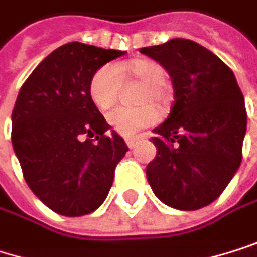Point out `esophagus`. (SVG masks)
<instances>
[{"instance_id": "obj_1", "label": "esophagus", "mask_w": 257, "mask_h": 257, "mask_svg": "<svg viewBox=\"0 0 257 257\" xmlns=\"http://www.w3.org/2000/svg\"><path fill=\"white\" fill-rule=\"evenodd\" d=\"M124 143L127 145V148H131V149H133V148L137 145V140H136V139H124Z\"/></svg>"}]
</instances>
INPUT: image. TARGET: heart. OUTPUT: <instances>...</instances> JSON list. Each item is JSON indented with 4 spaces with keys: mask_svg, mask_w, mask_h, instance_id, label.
<instances>
[{
    "mask_svg": "<svg viewBox=\"0 0 257 257\" xmlns=\"http://www.w3.org/2000/svg\"><path fill=\"white\" fill-rule=\"evenodd\" d=\"M131 74L143 85L142 102L161 100V86L166 83L168 73L154 61H137L130 65ZM121 88V74L117 65L108 64L99 68L89 82L91 100L100 111H108L118 97ZM160 118V109L155 105H143L140 108L117 106L108 114V123L114 131L123 137H136L143 127L154 124Z\"/></svg>",
    "mask_w": 257,
    "mask_h": 257,
    "instance_id": "obj_1",
    "label": "heart"
}]
</instances>
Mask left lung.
<instances>
[{
    "instance_id": "8db88e82",
    "label": "left lung",
    "mask_w": 257,
    "mask_h": 257,
    "mask_svg": "<svg viewBox=\"0 0 257 257\" xmlns=\"http://www.w3.org/2000/svg\"><path fill=\"white\" fill-rule=\"evenodd\" d=\"M171 74L174 105L155 127L157 157L146 177L160 201L178 210L209 206L242 161L247 130L244 96L233 71L190 39L143 47Z\"/></svg>"
}]
</instances>
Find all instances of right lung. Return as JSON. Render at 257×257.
<instances>
[{"instance_id":"right-lung-1","label":"right lung","mask_w":257,"mask_h":257,"mask_svg":"<svg viewBox=\"0 0 257 257\" xmlns=\"http://www.w3.org/2000/svg\"><path fill=\"white\" fill-rule=\"evenodd\" d=\"M124 51L82 42L56 48L33 70L12 111V145L42 203L64 216L102 206L127 146L89 96V82Z\"/></svg>"}]
</instances>
